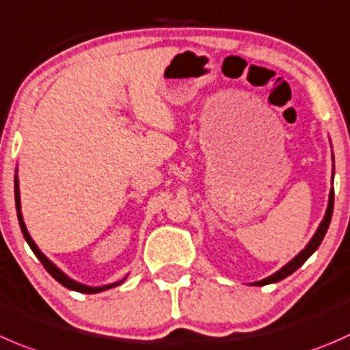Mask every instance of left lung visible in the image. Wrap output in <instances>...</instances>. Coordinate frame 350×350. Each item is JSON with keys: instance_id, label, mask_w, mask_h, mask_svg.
Listing matches in <instances>:
<instances>
[{"instance_id": "obj_1", "label": "left lung", "mask_w": 350, "mask_h": 350, "mask_svg": "<svg viewBox=\"0 0 350 350\" xmlns=\"http://www.w3.org/2000/svg\"><path fill=\"white\" fill-rule=\"evenodd\" d=\"M334 157V155H332ZM332 183H334V176H332ZM332 213H334V188L330 189V195H328V206H327V212H325V217L323 220L320 222V226H318L317 232L313 234V237L310 239V243L306 244V247H304L303 251H299V254H296V256L293 258V260L287 263V265H284L282 269L277 270L275 273H272L270 277H267V279L263 280H258V282H253L251 286H267V284H275V282H280L282 279H286V277H289L291 273L296 272L297 269H299L301 265H303L304 261L308 260V258L311 256V254L314 253V251L318 250V246L321 244V241H323L325 234H327L328 230V226H330V220H332Z\"/></svg>"}]
</instances>
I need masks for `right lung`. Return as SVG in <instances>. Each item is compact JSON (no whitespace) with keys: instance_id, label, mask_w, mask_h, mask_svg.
Masks as SVG:
<instances>
[{"instance_id":"add662e5","label":"right lung","mask_w":350,"mask_h":350,"mask_svg":"<svg viewBox=\"0 0 350 350\" xmlns=\"http://www.w3.org/2000/svg\"><path fill=\"white\" fill-rule=\"evenodd\" d=\"M15 206H16V215H18V222H20V229H22V234L23 237H25V241L29 243L30 250L36 253V256L39 258L40 263L44 265V269L47 270V272L51 273V275L54 277V279L57 280V282L61 284V286H64L66 289H71V291H77V293H83V294H97V293H103V291H107V289H113V287H118L121 286V284L126 280V277L121 280H118V282H113V284H107V286H100V287H90V286H85V284H80L77 282V280L70 279V277L66 275V273L63 272L61 269H57L56 265H54L53 261L49 260V258L46 256V254L42 253V251L37 247V244L33 243V239L30 237L29 230H27V226L25 222H23V215H22V203H20V188H18V176H16V171H15Z\"/></svg>"}]
</instances>
